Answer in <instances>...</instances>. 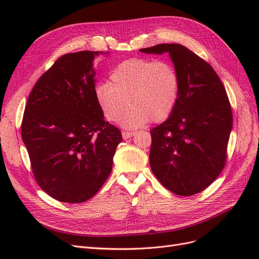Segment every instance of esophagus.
<instances>
[{"label": "esophagus", "mask_w": 259, "mask_h": 259, "mask_svg": "<svg viewBox=\"0 0 259 259\" xmlns=\"http://www.w3.org/2000/svg\"><path fill=\"white\" fill-rule=\"evenodd\" d=\"M133 135H135L134 132H126V131H123V132H122V137H123L124 139H128V138H131Z\"/></svg>", "instance_id": "34e87169"}]
</instances>
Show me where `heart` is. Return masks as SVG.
I'll use <instances>...</instances> for the list:
<instances>
[{"mask_svg": "<svg viewBox=\"0 0 259 259\" xmlns=\"http://www.w3.org/2000/svg\"><path fill=\"white\" fill-rule=\"evenodd\" d=\"M180 80L174 65L165 60L133 58L117 66L109 83L95 88V99L105 119L119 120L125 128H137L150 121L161 122L177 104Z\"/></svg>", "mask_w": 259, "mask_h": 259, "instance_id": "obj_1", "label": "heart"}]
</instances>
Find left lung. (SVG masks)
Returning <instances> with one entry per match:
<instances>
[{
	"instance_id": "left-lung-1",
	"label": "left lung",
	"mask_w": 259,
	"mask_h": 259,
	"mask_svg": "<svg viewBox=\"0 0 259 259\" xmlns=\"http://www.w3.org/2000/svg\"><path fill=\"white\" fill-rule=\"evenodd\" d=\"M139 51L167 53L180 80L174 110L150 131L151 169L173 193L183 197L199 193L225 166L232 130L225 86L209 64L182 44H159Z\"/></svg>"
}]
</instances>
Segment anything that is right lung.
<instances>
[{
    "instance_id": "right-lung-1",
    "label": "right lung",
    "mask_w": 259,
    "mask_h": 259,
    "mask_svg": "<svg viewBox=\"0 0 259 259\" xmlns=\"http://www.w3.org/2000/svg\"><path fill=\"white\" fill-rule=\"evenodd\" d=\"M103 52L66 54L35 83L21 123L36 183L66 203L91 199L112 169L120 130L104 119L95 99L94 59Z\"/></svg>"
}]
</instances>
